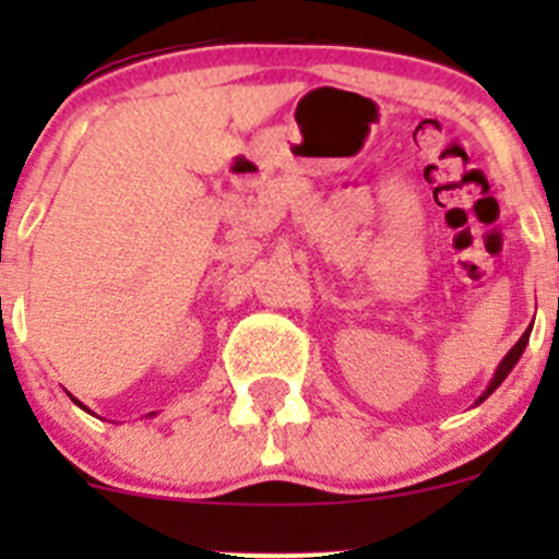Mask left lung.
<instances>
[{
    "label": "left lung",
    "mask_w": 559,
    "mask_h": 559,
    "mask_svg": "<svg viewBox=\"0 0 559 559\" xmlns=\"http://www.w3.org/2000/svg\"><path fill=\"white\" fill-rule=\"evenodd\" d=\"M530 330H533V324H530ZM530 330H527V332H524V335L520 337V341H516V346H514V348H511V352H509V354H506V357H503V362H500V368H498V373H495V379H492V381H489L487 392H484V394H481V397H478V403H484V400H487V397H489V394H492V392H495V389H498L500 384H503V381H506V376H509V373H511V368H514V365H516V362H520V357H522L524 346H527V337H530Z\"/></svg>",
    "instance_id": "obj_1"
}]
</instances>
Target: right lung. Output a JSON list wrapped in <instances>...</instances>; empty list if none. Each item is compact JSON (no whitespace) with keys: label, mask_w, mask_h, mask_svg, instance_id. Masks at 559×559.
I'll return each instance as SVG.
<instances>
[{"label":"right lung","mask_w":559,"mask_h":559,"mask_svg":"<svg viewBox=\"0 0 559 559\" xmlns=\"http://www.w3.org/2000/svg\"><path fill=\"white\" fill-rule=\"evenodd\" d=\"M72 400H75V397H72ZM75 403H78V400H75ZM78 405H81V403H78ZM81 408H86V405H81Z\"/></svg>","instance_id":"1"}]
</instances>
